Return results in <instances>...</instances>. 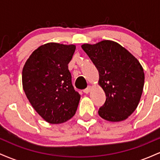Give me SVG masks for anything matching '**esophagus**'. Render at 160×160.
<instances>
[{
    "label": "esophagus",
    "mask_w": 160,
    "mask_h": 160,
    "mask_svg": "<svg viewBox=\"0 0 160 160\" xmlns=\"http://www.w3.org/2000/svg\"><path fill=\"white\" fill-rule=\"evenodd\" d=\"M90 90H91V86H89L87 88H86V89H84L83 92L86 93V94H88V93H89V92H90Z\"/></svg>",
    "instance_id": "34e87169"
}]
</instances>
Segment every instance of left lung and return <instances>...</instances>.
I'll use <instances>...</instances> for the list:
<instances>
[{
	"label": "left lung",
	"instance_id": "1",
	"mask_svg": "<svg viewBox=\"0 0 160 160\" xmlns=\"http://www.w3.org/2000/svg\"><path fill=\"white\" fill-rule=\"evenodd\" d=\"M98 71V84L106 95L98 115L110 122L125 120L135 111L142 95L144 73L138 60L112 40L81 46Z\"/></svg>",
	"mask_w": 160,
	"mask_h": 160
}]
</instances>
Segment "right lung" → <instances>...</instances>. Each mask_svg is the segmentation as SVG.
<instances>
[{
  "label": "right lung",
  "instance_id": "right-lung-1",
  "mask_svg": "<svg viewBox=\"0 0 160 160\" xmlns=\"http://www.w3.org/2000/svg\"><path fill=\"white\" fill-rule=\"evenodd\" d=\"M76 46L48 43L38 47L22 69V86L29 102L43 120L59 124L74 116L80 95L71 82L68 63Z\"/></svg>",
  "mask_w": 160,
  "mask_h": 160
}]
</instances>
